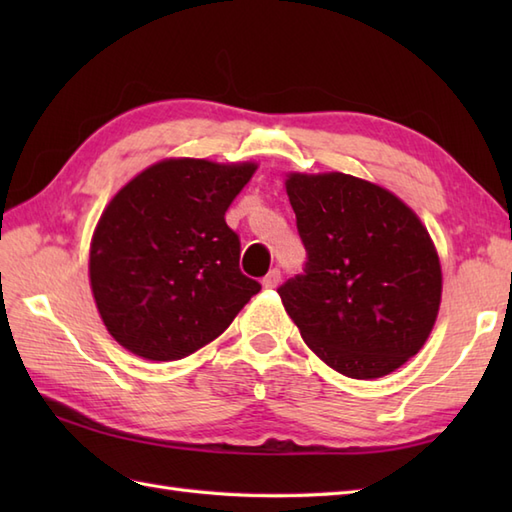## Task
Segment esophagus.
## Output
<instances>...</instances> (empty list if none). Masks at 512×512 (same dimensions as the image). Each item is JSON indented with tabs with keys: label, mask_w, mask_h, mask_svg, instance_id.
Returning a JSON list of instances; mask_svg holds the SVG:
<instances>
[{
	"label": "esophagus",
	"mask_w": 512,
	"mask_h": 512,
	"mask_svg": "<svg viewBox=\"0 0 512 512\" xmlns=\"http://www.w3.org/2000/svg\"><path fill=\"white\" fill-rule=\"evenodd\" d=\"M279 281H281V270H279V268H273V270H270V273L262 279V284H264V288H277Z\"/></svg>",
	"instance_id": "esophagus-1"
}]
</instances>
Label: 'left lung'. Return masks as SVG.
Returning <instances> with one entry per match:
<instances>
[{
    "mask_svg": "<svg viewBox=\"0 0 512 512\" xmlns=\"http://www.w3.org/2000/svg\"><path fill=\"white\" fill-rule=\"evenodd\" d=\"M286 191L306 248L277 288L301 339L350 378H380L416 356L436 323L440 259L394 193L345 173H292Z\"/></svg>",
    "mask_w": 512,
    "mask_h": 512,
    "instance_id": "1",
    "label": "left lung"
}]
</instances>
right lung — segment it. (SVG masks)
<instances>
[{"label": "right lung", "instance_id": "add662e5", "mask_svg": "<svg viewBox=\"0 0 512 512\" xmlns=\"http://www.w3.org/2000/svg\"><path fill=\"white\" fill-rule=\"evenodd\" d=\"M253 162L162 160L114 195L96 226L90 281L105 328L149 361H178L217 339L259 281L239 270L224 213Z\"/></svg>", "mask_w": 512, "mask_h": 512}]
</instances>
